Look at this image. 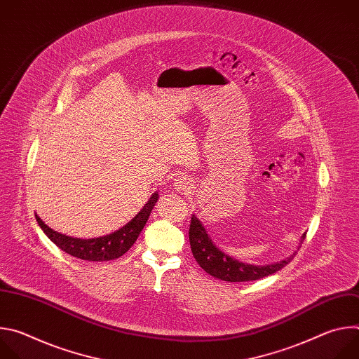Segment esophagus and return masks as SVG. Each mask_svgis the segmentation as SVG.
Segmentation results:
<instances>
[{"mask_svg":"<svg viewBox=\"0 0 359 359\" xmlns=\"http://www.w3.org/2000/svg\"><path fill=\"white\" fill-rule=\"evenodd\" d=\"M173 187L179 191V193H189L193 189V183L189 177L186 176H177L173 182Z\"/></svg>","mask_w":359,"mask_h":359,"instance_id":"esophagus-1","label":"esophagus"}]
</instances>
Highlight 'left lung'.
<instances>
[{
	"instance_id": "8db88e82",
	"label": "left lung",
	"mask_w": 359,
	"mask_h": 359,
	"mask_svg": "<svg viewBox=\"0 0 359 359\" xmlns=\"http://www.w3.org/2000/svg\"><path fill=\"white\" fill-rule=\"evenodd\" d=\"M304 233L301 236V243L305 238ZM189 240H190V248L193 252V257L196 259L197 264L206 271L208 274L230 283H241V281H252L260 280L263 277H267L270 274H274L280 271L283 267H285L292 259L294 255H290L285 260L274 264H266V266H254L247 264L243 262H238L226 252H223L216 244L212 241L210 236L208 234L206 229L201 224V222L193 215L189 229Z\"/></svg>"
}]
</instances>
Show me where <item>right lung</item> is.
I'll return each instance as SVG.
<instances>
[{
	"label": "right lung",
	"mask_w": 359,
	"mask_h": 359,
	"mask_svg": "<svg viewBox=\"0 0 359 359\" xmlns=\"http://www.w3.org/2000/svg\"><path fill=\"white\" fill-rule=\"evenodd\" d=\"M158 191L153 193L149 201L142 208V210L122 229L116 230L112 234L96 237V238H75L65 234H61L50 227H48L39 217L35 215V219L42 229V231L48 236V238L57 244L62 251L74 255L76 259L88 260V262H109L119 259L136 241L140 231L143 230L150 212L158 201Z\"/></svg>",
	"instance_id": "right-lung-1"
}]
</instances>
